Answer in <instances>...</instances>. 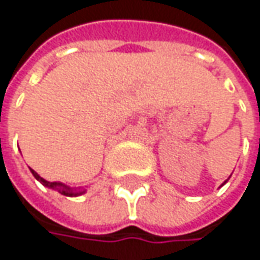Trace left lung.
Here are the masks:
<instances>
[{"mask_svg":"<svg viewBox=\"0 0 260 260\" xmlns=\"http://www.w3.org/2000/svg\"><path fill=\"white\" fill-rule=\"evenodd\" d=\"M228 180H230V177H228V178H227V180H225V181H224V183H222V184H221V186H224V184H225V183H227V181H228Z\"/></svg>","mask_w":260,"mask_h":260,"instance_id":"1","label":"left lung"}]
</instances>
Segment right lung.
Here are the masks:
<instances>
[{"mask_svg": "<svg viewBox=\"0 0 260 260\" xmlns=\"http://www.w3.org/2000/svg\"><path fill=\"white\" fill-rule=\"evenodd\" d=\"M30 171H32L33 177L39 181V183H42L45 187L48 188H52V190H55V191H58L61 194H64V196H70V198H76V196H80V194H83L86 193L85 188L82 187H70V186H67V184H64V183H61V181H46L45 178H42L41 175L38 174L35 170L30 168Z\"/></svg>", "mask_w": 260, "mask_h": 260, "instance_id": "1", "label": "right lung"}]
</instances>
